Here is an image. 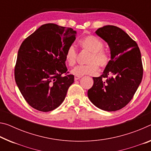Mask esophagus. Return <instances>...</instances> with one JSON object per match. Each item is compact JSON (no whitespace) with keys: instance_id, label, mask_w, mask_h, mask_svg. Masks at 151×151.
Listing matches in <instances>:
<instances>
[{"instance_id":"obj_1","label":"esophagus","mask_w":151,"mask_h":151,"mask_svg":"<svg viewBox=\"0 0 151 151\" xmlns=\"http://www.w3.org/2000/svg\"><path fill=\"white\" fill-rule=\"evenodd\" d=\"M81 78V76H75V81H77L78 79H80V78Z\"/></svg>"}]
</instances>
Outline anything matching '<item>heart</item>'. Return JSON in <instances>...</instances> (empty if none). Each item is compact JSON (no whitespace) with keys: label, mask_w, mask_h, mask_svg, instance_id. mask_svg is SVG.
Instances as JSON below:
<instances>
[{"label":"heart","mask_w":151,"mask_h":151,"mask_svg":"<svg viewBox=\"0 0 151 151\" xmlns=\"http://www.w3.org/2000/svg\"><path fill=\"white\" fill-rule=\"evenodd\" d=\"M80 44L83 49L91 52L88 59L87 66H78L71 70V73L75 76L95 75L98 72V66L101 69L106 68L110 62V57L103 51L104 45L101 40L92 35L84 37L80 40ZM77 51L73 44L68 47L65 52V60L70 66L76 63Z\"/></svg>","instance_id":"1"}]
</instances>
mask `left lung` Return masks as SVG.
<instances>
[{
	"instance_id": "8db88e82",
	"label": "left lung",
	"mask_w": 151,
	"mask_h": 151,
	"mask_svg": "<svg viewBox=\"0 0 151 151\" xmlns=\"http://www.w3.org/2000/svg\"><path fill=\"white\" fill-rule=\"evenodd\" d=\"M95 33L108 44L111 60L102 75L93 77L87 95L98 108L117 111L130 101L142 81L140 51L136 42L116 26H104Z\"/></svg>"
}]
</instances>
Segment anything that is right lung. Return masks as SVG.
Returning a JSON list of instances; mask_svg holds the SVG:
<instances>
[{"label":"right lung","mask_w":151,"mask_h":151,"mask_svg":"<svg viewBox=\"0 0 151 151\" xmlns=\"http://www.w3.org/2000/svg\"><path fill=\"white\" fill-rule=\"evenodd\" d=\"M76 32L56 24L42 25L24 40L15 68L16 84L33 108L44 112L59 107L74 83L66 75L65 52Z\"/></svg>","instance_id":"1"}]
</instances>
